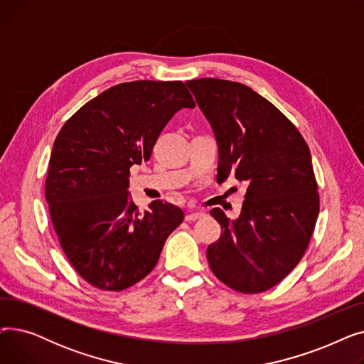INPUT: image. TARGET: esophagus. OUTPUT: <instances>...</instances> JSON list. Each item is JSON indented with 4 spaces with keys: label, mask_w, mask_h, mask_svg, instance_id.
<instances>
[{
    "label": "esophagus",
    "mask_w": 364,
    "mask_h": 364,
    "mask_svg": "<svg viewBox=\"0 0 364 364\" xmlns=\"http://www.w3.org/2000/svg\"><path fill=\"white\" fill-rule=\"evenodd\" d=\"M205 214L202 213V211H188L187 214H186V221H195V220H199V218H202Z\"/></svg>",
    "instance_id": "esophagus-1"
}]
</instances>
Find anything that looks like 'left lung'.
Listing matches in <instances>:
<instances>
[{"label": "left lung", "instance_id": "left-lung-1", "mask_svg": "<svg viewBox=\"0 0 364 364\" xmlns=\"http://www.w3.org/2000/svg\"><path fill=\"white\" fill-rule=\"evenodd\" d=\"M218 144L217 181L233 176L247 188L230 221L211 209L223 235L208 246L213 273L242 294L269 291L307 251L318 215L310 149L296 127L262 95L240 82H186Z\"/></svg>", "mask_w": 364, "mask_h": 364}]
</instances>
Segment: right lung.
I'll use <instances>...</instances> for the list:
<instances>
[{
    "label": "right lung",
    "instance_id": "add662e5",
    "mask_svg": "<svg viewBox=\"0 0 364 364\" xmlns=\"http://www.w3.org/2000/svg\"><path fill=\"white\" fill-rule=\"evenodd\" d=\"M195 107L181 81H132L99 94L55 137L46 180L54 232L69 262L103 291H124L156 265L184 213L153 200L132 202L129 168L149 161L169 119Z\"/></svg>",
    "mask_w": 364,
    "mask_h": 364
}]
</instances>
